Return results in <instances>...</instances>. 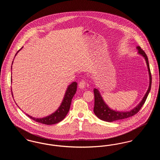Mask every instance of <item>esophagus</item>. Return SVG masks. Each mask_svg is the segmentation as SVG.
<instances>
[{"label": "esophagus", "instance_id": "obj_1", "mask_svg": "<svg viewBox=\"0 0 160 160\" xmlns=\"http://www.w3.org/2000/svg\"><path fill=\"white\" fill-rule=\"evenodd\" d=\"M85 85H86V82H85L84 81H83V80H82V81H81V82L79 83V84H78V87H79V88L83 89L84 88Z\"/></svg>", "mask_w": 160, "mask_h": 160}]
</instances>
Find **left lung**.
Returning <instances> with one entry per match:
<instances>
[{"label": "left lung", "instance_id": "obj_1", "mask_svg": "<svg viewBox=\"0 0 160 160\" xmlns=\"http://www.w3.org/2000/svg\"><path fill=\"white\" fill-rule=\"evenodd\" d=\"M138 54H140L145 58V61L146 62V65L148 67V72H149V86L148 88V89L145 93L144 97L143 98L142 100L140 101V102L133 109L127 111V112H120V111H116L113 109H111L106 103L104 102V99L102 98L100 92L98 89L94 88L93 93L95 96V102H94V108H93V112L99 118V119L106 121V122H112L124 119L126 118H129L131 116H134V114L138 113V112L140 110L142 107L145 104V101L148 96V94L151 91V83H152V77L151 73L149 68V64L148 62V58L147 57V55L146 54L145 52L139 47H137Z\"/></svg>", "mask_w": 160, "mask_h": 160}]
</instances>
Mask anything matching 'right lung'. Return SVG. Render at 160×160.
Listing matches in <instances>:
<instances>
[{
	"label": "right lung",
	"instance_id": "obj_1",
	"mask_svg": "<svg viewBox=\"0 0 160 160\" xmlns=\"http://www.w3.org/2000/svg\"><path fill=\"white\" fill-rule=\"evenodd\" d=\"M21 49H20L17 52V53L15 54V56ZM12 63H13V61H12ZM11 69H12V66H11ZM11 82H12V78H11ZM77 83L75 82H72V83L69 85L67 91L65 92V93L63 99L62 101L61 106L57 109V110L55 111L52 114H50L49 116L42 118H36L31 116L29 114H26L32 119L34 120L35 121L41 123L42 124L53 125V124H55L61 122V121H62L65 118L66 115L68 113L70 106L71 104V101L77 91ZM12 95H13L12 92Z\"/></svg>",
	"mask_w": 160,
	"mask_h": 160
}]
</instances>
